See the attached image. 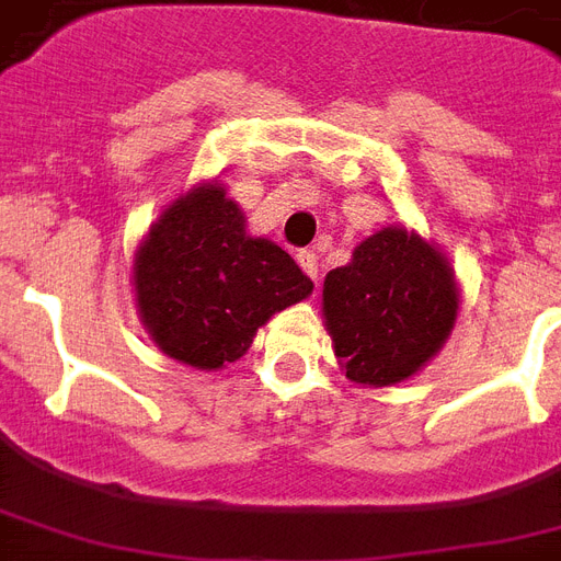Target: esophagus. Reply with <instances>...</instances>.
I'll return each instance as SVG.
<instances>
[{"mask_svg":"<svg viewBox=\"0 0 561 561\" xmlns=\"http://www.w3.org/2000/svg\"><path fill=\"white\" fill-rule=\"evenodd\" d=\"M297 262H299V267L306 271L308 279L317 282V276H320V264H317V255L311 253V250H302V253H297Z\"/></svg>","mask_w":561,"mask_h":561,"instance_id":"34e87169","label":"esophagus"}]
</instances>
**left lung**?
I'll return each instance as SVG.
<instances>
[{
	"label": "left lung",
	"mask_w": 561,
	"mask_h": 561,
	"mask_svg": "<svg viewBox=\"0 0 561 561\" xmlns=\"http://www.w3.org/2000/svg\"><path fill=\"white\" fill-rule=\"evenodd\" d=\"M457 311L451 262L416 229H378L323 282L325 332L360 387H392L427 367L451 337Z\"/></svg>",
	"instance_id": "obj_1"
}]
</instances>
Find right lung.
<instances>
[{"instance_id": "add662e5", "label": "right lung", "mask_w": 561, "mask_h": 561, "mask_svg": "<svg viewBox=\"0 0 561 561\" xmlns=\"http://www.w3.org/2000/svg\"><path fill=\"white\" fill-rule=\"evenodd\" d=\"M136 311L178 364L224 369L250 350L276 311L311 297L314 282L271 238L247 232L218 180L171 201L134 253Z\"/></svg>"}]
</instances>
